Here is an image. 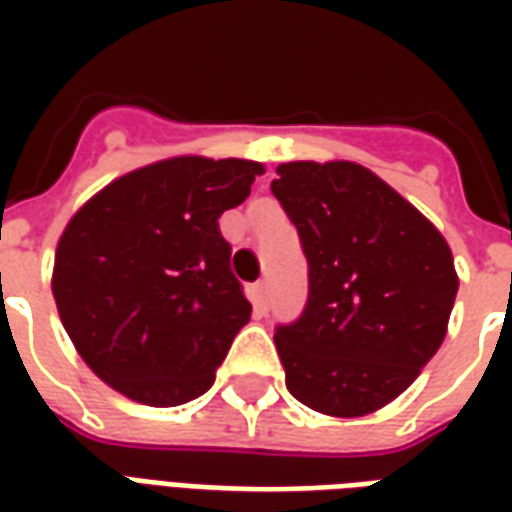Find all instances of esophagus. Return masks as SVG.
<instances>
[{"mask_svg": "<svg viewBox=\"0 0 512 512\" xmlns=\"http://www.w3.org/2000/svg\"><path fill=\"white\" fill-rule=\"evenodd\" d=\"M255 304H257V310H266L268 307V282L266 279H260L255 285Z\"/></svg>", "mask_w": 512, "mask_h": 512, "instance_id": "1", "label": "esophagus"}]
</instances>
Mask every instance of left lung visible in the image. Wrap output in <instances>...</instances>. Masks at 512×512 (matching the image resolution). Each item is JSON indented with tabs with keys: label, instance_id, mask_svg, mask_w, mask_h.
Listing matches in <instances>:
<instances>
[{
	"label": "left lung",
	"instance_id": "8db88e82",
	"mask_svg": "<svg viewBox=\"0 0 512 512\" xmlns=\"http://www.w3.org/2000/svg\"><path fill=\"white\" fill-rule=\"evenodd\" d=\"M274 197L310 263L304 315L274 334L285 384L329 417H367L439 351L458 274L436 224L356 161H288Z\"/></svg>",
	"mask_w": 512,
	"mask_h": 512
}]
</instances>
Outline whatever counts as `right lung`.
Listing matches in <instances>:
<instances>
[{
	"mask_svg": "<svg viewBox=\"0 0 512 512\" xmlns=\"http://www.w3.org/2000/svg\"><path fill=\"white\" fill-rule=\"evenodd\" d=\"M266 167L175 156L120 175L65 224L51 271L57 312L87 367L142 406L208 392L252 315L219 216Z\"/></svg>",
	"mask_w": 512,
	"mask_h": 512,
	"instance_id": "right-lung-1",
	"label": "right lung"
}]
</instances>
